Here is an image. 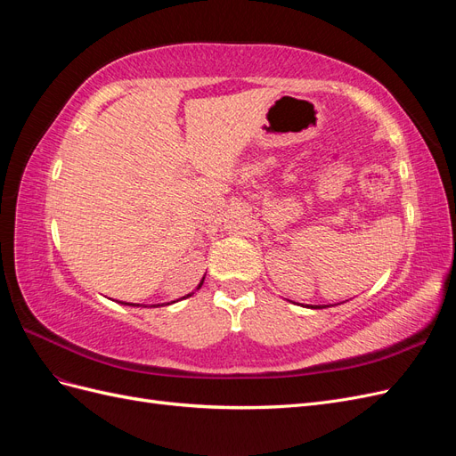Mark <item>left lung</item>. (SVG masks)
<instances>
[{
	"instance_id": "left-lung-1",
	"label": "left lung",
	"mask_w": 456,
	"mask_h": 456,
	"mask_svg": "<svg viewBox=\"0 0 456 456\" xmlns=\"http://www.w3.org/2000/svg\"><path fill=\"white\" fill-rule=\"evenodd\" d=\"M310 308H315V310H320V308H322V306H310Z\"/></svg>"
}]
</instances>
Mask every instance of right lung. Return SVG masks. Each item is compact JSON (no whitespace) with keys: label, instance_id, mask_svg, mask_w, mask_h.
<instances>
[{"label":"right lung","instance_id":"1","mask_svg":"<svg viewBox=\"0 0 456 456\" xmlns=\"http://www.w3.org/2000/svg\"><path fill=\"white\" fill-rule=\"evenodd\" d=\"M203 280H205V278H203ZM203 280H201V281H200V285H198V289H200V287H201V285H203ZM186 297H191V293H190V295H186ZM186 297H183V298H186ZM126 305H127V302H126ZM129 306H139V305H129ZM158 306H159V305H158Z\"/></svg>","mask_w":456,"mask_h":456}]
</instances>
